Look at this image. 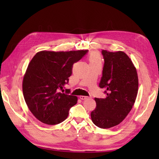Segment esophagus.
Returning <instances> with one entry per match:
<instances>
[{"instance_id":"1","label":"esophagus","mask_w":159,"mask_h":159,"mask_svg":"<svg viewBox=\"0 0 159 159\" xmlns=\"http://www.w3.org/2000/svg\"><path fill=\"white\" fill-rule=\"evenodd\" d=\"M80 98L81 99L84 100V99H88V97H87V96H84V95H80Z\"/></svg>"}]
</instances>
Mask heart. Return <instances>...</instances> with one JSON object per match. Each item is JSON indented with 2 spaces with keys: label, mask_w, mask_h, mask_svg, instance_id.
<instances>
[{
  "label": "heart",
  "mask_w": 159,
  "mask_h": 159,
  "mask_svg": "<svg viewBox=\"0 0 159 159\" xmlns=\"http://www.w3.org/2000/svg\"><path fill=\"white\" fill-rule=\"evenodd\" d=\"M88 60H89L90 64L101 62L100 56L98 54V53H95V52L91 53V54L88 56Z\"/></svg>",
  "instance_id": "obj_1"
}]
</instances>
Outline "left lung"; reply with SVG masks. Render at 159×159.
<instances>
[{
  "label": "left lung",
  "mask_w": 159,
  "mask_h": 159,
  "mask_svg": "<svg viewBox=\"0 0 159 159\" xmlns=\"http://www.w3.org/2000/svg\"><path fill=\"white\" fill-rule=\"evenodd\" d=\"M103 75L99 86L107 97L95 98L96 107L91 112L93 123L108 129L122 122L131 111L138 93L137 71L130 57L122 51L102 50Z\"/></svg>",
  "instance_id": "left-lung-1"
}]
</instances>
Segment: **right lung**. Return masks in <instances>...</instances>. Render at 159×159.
Masks as SVG:
<instances>
[{"label": "right lung", "instance_id": "1", "mask_svg": "<svg viewBox=\"0 0 159 159\" xmlns=\"http://www.w3.org/2000/svg\"><path fill=\"white\" fill-rule=\"evenodd\" d=\"M88 50L37 52L30 61L22 81L27 106L38 120L47 125L63 122L78 97L60 92L68 84L74 63Z\"/></svg>", "mask_w": 159, "mask_h": 159}]
</instances>
